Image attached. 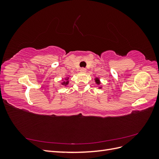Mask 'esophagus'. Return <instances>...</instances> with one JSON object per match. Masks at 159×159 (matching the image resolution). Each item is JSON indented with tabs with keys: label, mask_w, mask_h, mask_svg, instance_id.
<instances>
[{
	"label": "esophagus",
	"mask_w": 159,
	"mask_h": 159,
	"mask_svg": "<svg viewBox=\"0 0 159 159\" xmlns=\"http://www.w3.org/2000/svg\"><path fill=\"white\" fill-rule=\"evenodd\" d=\"M80 72H81V73H85L86 72V69L84 68H82L80 69Z\"/></svg>",
	"instance_id": "1"
}]
</instances>
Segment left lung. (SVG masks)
<instances>
[{"instance_id": "obj_1", "label": "left lung", "mask_w": 159, "mask_h": 159, "mask_svg": "<svg viewBox=\"0 0 159 159\" xmlns=\"http://www.w3.org/2000/svg\"><path fill=\"white\" fill-rule=\"evenodd\" d=\"M95 82H96V84H97L98 85H99V84H100V81H99V79H98V78H95ZM100 88H102L100 87Z\"/></svg>"}]
</instances>
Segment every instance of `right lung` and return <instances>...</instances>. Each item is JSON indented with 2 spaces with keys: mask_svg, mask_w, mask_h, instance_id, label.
Segmentation results:
<instances>
[{
  "mask_svg": "<svg viewBox=\"0 0 159 159\" xmlns=\"http://www.w3.org/2000/svg\"><path fill=\"white\" fill-rule=\"evenodd\" d=\"M68 83H69V81H68V78L66 79V81H64L63 82L61 83V85H67L68 84Z\"/></svg>",
  "mask_w": 159,
  "mask_h": 159,
  "instance_id": "1",
  "label": "right lung"
}]
</instances>
